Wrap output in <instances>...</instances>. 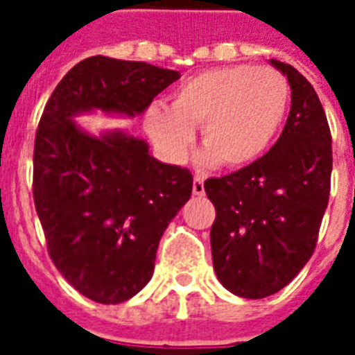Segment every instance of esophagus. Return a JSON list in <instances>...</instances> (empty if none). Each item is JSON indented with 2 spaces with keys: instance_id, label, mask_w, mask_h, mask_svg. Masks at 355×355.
<instances>
[{
  "instance_id": "1",
  "label": "esophagus",
  "mask_w": 355,
  "mask_h": 355,
  "mask_svg": "<svg viewBox=\"0 0 355 355\" xmlns=\"http://www.w3.org/2000/svg\"><path fill=\"white\" fill-rule=\"evenodd\" d=\"M193 195H205V180H202V177L193 178Z\"/></svg>"
}]
</instances>
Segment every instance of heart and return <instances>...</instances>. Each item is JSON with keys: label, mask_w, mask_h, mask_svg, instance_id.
Returning a JSON list of instances; mask_svg holds the SVG:
<instances>
[{"label": "heart", "mask_w": 355, "mask_h": 355, "mask_svg": "<svg viewBox=\"0 0 355 355\" xmlns=\"http://www.w3.org/2000/svg\"><path fill=\"white\" fill-rule=\"evenodd\" d=\"M289 105V85L267 66L234 64L206 69L173 90L171 105H153L147 130L162 153L182 162L200 128L206 162L245 167L269 149Z\"/></svg>", "instance_id": "1"}]
</instances>
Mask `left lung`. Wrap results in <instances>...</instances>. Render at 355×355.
<instances>
[{
	"label": "left lung",
	"mask_w": 355,
	"mask_h": 355,
	"mask_svg": "<svg viewBox=\"0 0 355 355\" xmlns=\"http://www.w3.org/2000/svg\"><path fill=\"white\" fill-rule=\"evenodd\" d=\"M291 86V110L267 155L239 171L208 178L216 206L210 243L214 269L228 291L265 298L308 263L330 199L331 136L309 80L270 60Z\"/></svg>",
	"instance_id": "obj_1"
}]
</instances>
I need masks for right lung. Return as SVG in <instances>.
<instances>
[{
	"instance_id": "right-lung-1",
	"label": "right lung",
	"mask_w": 355,
	"mask_h": 355,
	"mask_svg": "<svg viewBox=\"0 0 355 355\" xmlns=\"http://www.w3.org/2000/svg\"><path fill=\"white\" fill-rule=\"evenodd\" d=\"M180 79L175 69L90 57L49 97L35 139L33 195L47 252L71 286L119 304L147 286L167 225L191 197L188 169L162 164L123 130L99 136L73 118L101 110L134 118Z\"/></svg>"
}]
</instances>
